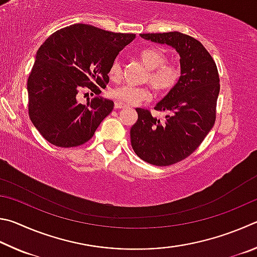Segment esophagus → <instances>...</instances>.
I'll return each mask as SVG.
<instances>
[{
  "label": "esophagus",
  "mask_w": 257,
  "mask_h": 257,
  "mask_svg": "<svg viewBox=\"0 0 257 257\" xmlns=\"http://www.w3.org/2000/svg\"><path fill=\"white\" fill-rule=\"evenodd\" d=\"M127 106L125 105V103L120 102V101H115V108H117V109H120V108H126Z\"/></svg>",
  "instance_id": "obj_1"
}]
</instances>
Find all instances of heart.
Masks as SVG:
<instances>
[{
	"label": "heart",
	"mask_w": 257,
	"mask_h": 257,
	"mask_svg": "<svg viewBox=\"0 0 257 257\" xmlns=\"http://www.w3.org/2000/svg\"><path fill=\"white\" fill-rule=\"evenodd\" d=\"M140 58L148 69L145 80L148 81L157 92H165L172 89L179 79L177 66L168 64V55L159 48H147L140 53ZM121 74V64L118 60L111 63L109 69L110 79L117 81ZM110 96L127 105L147 100L150 93L146 87H137L131 84H121L110 90Z\"/></svg>",
	"instance_id": "1"
}]
</instances>
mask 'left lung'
Instances as JSON below:
<instances>
[{
  "instance_id": "obj_1",
  "label": "left lung",
  "mask_w": 257,
  "mask_h": 257,
  "mask_svg": "<svg viewBox=\"0 0 257 257\" xmlns=\"http://www.w3.org/2000/svg\"><path fill=\"white\" fill-rule=\"evenodd\" d=\"M152 43L166 44L179 55L181 76L155 109L169 111L165 120L137 108L131 145L138 157L155 166H169L193 154L213 127L220 91L217 65L199 40L172 31L141 34Z\"/></svg>"
}]
</instances>
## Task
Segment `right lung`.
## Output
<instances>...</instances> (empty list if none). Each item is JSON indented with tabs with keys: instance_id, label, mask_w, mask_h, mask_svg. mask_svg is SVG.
<instances>
[{
	"instance_id": "1",
	"label": "right lung",
	"mask_w": 257,
	"mask_h": 257,
	"mask_svg": "<svg viewBox=\"0 0 257 257\" xmlns=\"http://www.w3.org/2000/svg\"><path fill=\"white\" fill-rule=\"evenodd\" d=\"M136 35L110 33L83 24L72 25L49 36L36 53L27 90L30 119L49 143L71 148L93 137L114 102L100 94L111 63ZM88 86L97 94L87 105L76 94Z\"/></svg>"
}]
</instances>
